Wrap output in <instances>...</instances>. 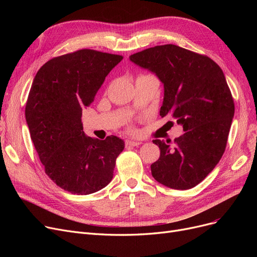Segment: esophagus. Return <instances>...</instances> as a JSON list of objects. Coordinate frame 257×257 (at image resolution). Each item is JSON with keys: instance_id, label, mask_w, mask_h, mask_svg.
Returning a JSON list of instances; mask_svg holds the SVG:
<instances>
[{"instance_id": "esophagus-1", "label": "esophagus", "mask_w": 257, "mask_h": 257, "mask_svg": "<svg viewBox=\"0 0 257 257\" xmlns=\"http://www.w3.org/2000/svg\"><path fill=\"white\" fill-rule=\"evenodd\" d=\"M142 143L138 142V141H131V140H127L126 141V146H132V147H136V146H140Z\"/></svg>"}]
</instances>
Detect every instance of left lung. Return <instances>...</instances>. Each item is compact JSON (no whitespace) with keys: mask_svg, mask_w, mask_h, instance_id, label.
I'll use <instances>...</instances> for the list:
<instances>
[{"mask_svg":"<svg viewBox=\"0 0 257 257\" xmlns=\"http://www.w3.org/2000/svg\"><path fill=\"white\" fill-rule=\"evenodd\" d=\"M129 59L164 84L160 115L172 116L184 131L173 145L153 141L160 156L151 165L152 176L174 190L196 186L220 161L234 116L223 71L207 56L175 45L146 49Z\"/></svg>","mask_w":257,"mask_h":257,"instance_id":"8db88e82","label":"left lung"}]
</instances>
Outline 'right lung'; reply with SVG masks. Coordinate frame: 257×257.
Returning a JSON list of instances; mask_svg holds the SVG:
<instances>
[{"mask_svg":"<svg viewBox=\"0 0 257 257\" xmlns=\"http://www.w3.org/2000/svg\"><path fill=\"white\" fill-rule=\"evenodd\" d=\"M121 60L114 54L79 50L49 60L33 79L26 121L46 174L64 191L89 195L113 177L124 141L114 136L104 141L86 137L81 116Z\"/></svg>","mask_w":257,"mask_h":257,"instance_id":"right-lung-1","label":"right lung"}]
</instances>
